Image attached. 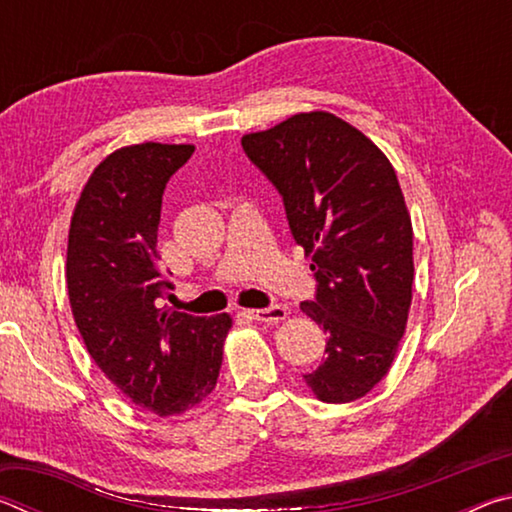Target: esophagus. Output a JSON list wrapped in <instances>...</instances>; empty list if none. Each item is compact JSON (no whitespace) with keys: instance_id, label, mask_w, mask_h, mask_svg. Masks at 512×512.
<instances>
[{"instance_id":"esophagus-1","label":"esophagus","mask_w":512,"mask_h":512,"mask_svg":"<svg viewBox=\"0 0 512 512\" xmlns=\"http://www.w3.org/2000/svg\"><path fill=\"white\" fill-rule=\"evenodd\" d=\"M250 318L259 320V323H282L284 318H287V307L282 305H273V307H266V309H250L248 311Z\"/></svg>"}]
</instances>
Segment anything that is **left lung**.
<instances>
[{"label":"left lung","instance_id":"1","mask_svg":"<svg viewBox=\"0 0 512 512\" xmlns=\"http://www.w3.org/2000/svg\"><path fill=\"white\" fill-rule=\"evenodd\" d=\"M241 146L282 194L291 235L311 257L316 300L302 314L327 332L305 375L320 402L345 404L388 375L413 298V228L379 146L325 110L298 112Z\"/></svg>","mask_w":512,"mask_h":512}]
</instances>
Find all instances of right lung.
<instances>
[{
    "mask_svg": "<svg viewBox=\"0 0 512 512\" xmlns=\"http://www.w3.org/2000/svg\"><path fill=\"white\" fill-rule=\"evenodd\" d=\"M194 144L144 142L103 158L76 201L67 293L90 357L128 400L155 415L192 411L214 391L228 314L162 307L158 225L167 180Z\"/></svg>",
    "mask_w": 512,
    "mask_h": 512,
    "instance_id": "1",
    "label": "right lung"
}]
</instances>
